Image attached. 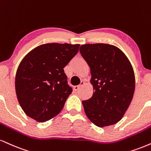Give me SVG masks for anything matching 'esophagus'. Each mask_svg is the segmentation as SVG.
Returning <instances> with one entry per match:
<instances>
[{"instance_id": "34e87169", "label": "esophagus", "mask_w": 151, "mask_h": 151, "mask_svg": "<svg viewBox=\"0 0 151 151\" xmlns=\"http://www.w3.org/2000/svg\"><path fill=\"white\" fill-rule=\"evenodd\" d=\"M83 84H84V82H83V81H81V83H80V84L78 85V86H74V91H79V89H80L81 87L82 86Z\"/></svg>"}]
</instances>
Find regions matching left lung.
<instances>
[{"label": "left lung", "instance_id": "left-lung-1", "mask_svg": "<svg viewBox=\"0 0 151 151\" xmlns=\"http://www.w3.org/2000/svg\"><path fill=\"white\" fill-rule=\"evenodd\" d=\"M90 68L94 93L82 101L85 113L99 127L118 122L129 106L135 89L133 68L124 52L105 43L81 45Z\"/></svg>", "mask_w": 151, "mask_h": 151}]
</instances>
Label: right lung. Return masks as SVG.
<instances>
[{
    "label": "right lung",
    "mask_w": 151,
    "mask_h": 151,
    "mask_svg": "<svg viewBox=\"0 0 151 151\" xmlns=\"http://www.w3.org/2000/svg\"><path fill=\"white\" fill-rule=\"evenodd\" d=\"M80 45L46 43L36 47L21 61L15 77L19 105L39 122L59 114L72 93L64 68L77 55Z\"/></svg>",
    "instance_id": "right-lung-1"
}]
</instances>
